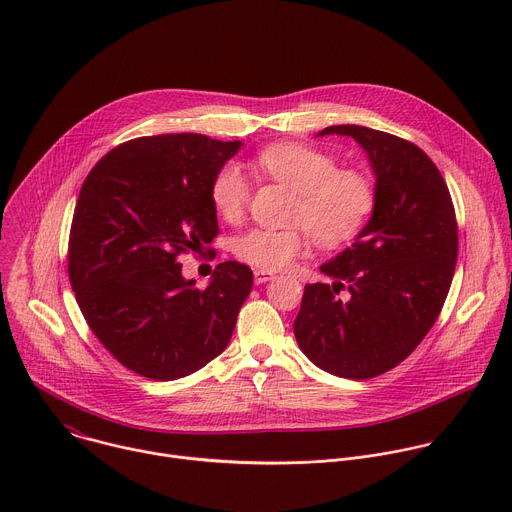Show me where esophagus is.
<instances>
[{
    "label": "esophagus",
    "mask_w": 512,
    "mask_h": 512,
    "mask_svg": "<svg viewBox=\"0 0 512 512\" xmlns=\"http://www.w3.org/2000/svg\"><path fill=\"white\" fill-rule=\"evenodd\" d=\"M253 275H255V283H257V285L267 283V281L273 279V273H271V271H263V269H255Z\"/></svg>",
    "instance_id": "1"
}]
</instances>
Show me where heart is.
I'll return each instance as SVG.
<instances>
[{"label":"heart","instance_id":"heart-1","mask_svg":"<svg viewBox=\"0 0 512 512\" xmlns=\"http://www.w3.org/2000/svg\"><path fill=\"white\" fill-rule=\"evenodd\" d=\"M255 168L296 192L291 223L296 229H251L233 241L239 261L263 271H279L294 263L308 245V235L320 247L350 243L367 227L377 206V186L356 168H338L336 160L310 145L273 143L255 156ZM210 200L227 221H239L249 202V182L243 170L229 162L210 182Z\"/></svg>","mask_w":512,"mask_h":512}]
</instances>
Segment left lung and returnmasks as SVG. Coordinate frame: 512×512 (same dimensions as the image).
<instances>
[{"mask_svg": "<svg viewBox=\"0 0 512 512\" xmlns=\"http://www.w3.org/2000/svg\"><path fill=\"white\" fill-rule=\"evenodd\" d=\"M350 135L377 176V206L352 243L320 269L332 283H308L294 334L322 371L373 379L405 360L440 316L458 259L450 190L415 143L360 125Z\"/></svg>", "mask_w": 512, "mask_h": 512, "instance_id": "8db88e82", "label": "left lung"}]
</instances>
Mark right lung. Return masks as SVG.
Returning a JSON list of instances; mask_svg holds the SVG:
<instances>
[{"mask_svg":"<svg viewBox=\"0 0 512 512\" xmlns=\"http://www.w3.org/2000/svg\"><path fill=\"white\" fill-rule=\"evenodd\" d=\"M241 148L200 133L125 141L89 172L72 216L68 277L99 342L154 381L196 373L221 354L253 271L218 263L208 287L182 277L180 255L218 235L210 182Z\"/></svg>","mask_w":512,"mask_h":512,"instance_id":"1","label":"right lung"}]
</instances>
